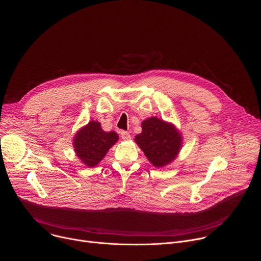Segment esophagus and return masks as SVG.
<instances>
[{
  "label": "esophagus",
  "instance_id": "obj_1",
  "mask_svg": "<svg viewBox=\"0 0 261 261\" xmlns=\"http://www.w3.org/2000/svg\"><path fill=\"white\" fill-rule=\"evenodd\" d=\"M120 137H121V139H122L123 141H128V140H130V135H129L127 132H124V130H122V132L120 133Z\"/></svg>",
  "mask_w": 261,
  "mask_h": 261
}]
</instances>
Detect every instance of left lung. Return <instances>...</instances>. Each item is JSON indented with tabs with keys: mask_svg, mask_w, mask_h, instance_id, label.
I'll return each instance as SVG.
<instances>
[{
	"mask_svg": "<svg viewBox=\"0 0 261 261\" xmlns=\"http://www.w3.org/2000/svg\"><path fill=\"white\" fill-rule=\"evenodd\" d=\"M135 142L153 167L164 168L178 156L183 137L174 123L151 116L142 122V133Z\"/></svg>",
	"mask_w": 261,
	"mask_h": 261,
	"instance_id": "1",
	"label": "left lung"
}]
</instances>
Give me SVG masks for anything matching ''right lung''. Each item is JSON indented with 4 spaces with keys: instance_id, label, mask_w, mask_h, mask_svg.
I'll return each mask as SVG.
<instances>
[{
    "instance_id": "1",
    "label": "right lung",
    "mask_w": 261,
    "mask_h": 261,
    "mask_svg": "<svg viewBox=\"0 0 261 261\" xmlns=\"http://www.w3.org/2000/svg\"><path fill=\"white\" fill-rule=\"evenodd\" d=\"M118 141L115 132H105L98 121L90 120L79 128L73 137L75 154L88 168L97 166L108 151Z\"/></svg>"
}]
</instances>
